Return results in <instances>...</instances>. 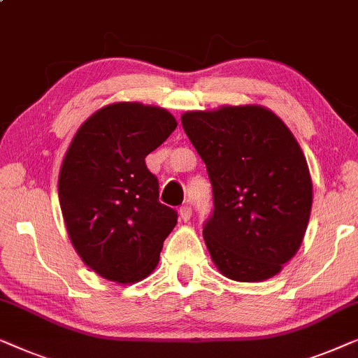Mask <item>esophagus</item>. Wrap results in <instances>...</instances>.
Instances as JSON below:
<instances>
[{
  "label": "esophagus",
  "instance_id": "esophagus-1",
  "mask_svg": "<svg viewBox=\"0 0 358 358\" xmlns=\"http://www.w3.org/2000/svg\"><path fill=\"white\" fill-rule=\"evenodd\" d=\"M191 213H193V210H191L189 206H183V208L180 209V217H181V220H185V222H188V220L191 219Z\"/></svg>",
  "mask_w": 358,
  "mask_h": 358
}]
</instances>
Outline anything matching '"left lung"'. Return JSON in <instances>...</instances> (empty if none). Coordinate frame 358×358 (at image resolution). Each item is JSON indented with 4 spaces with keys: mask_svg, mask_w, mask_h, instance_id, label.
<instances>
[{
    "mask_svg": "<svg viewBox=\"0 0 358 358\" xmlns=\"http://www.w3.org/2000/svg\"><path fill=\"white\" fill-rule=\"evenodd\" d=\"M181 124L213 185L203 236L214 264L238 282L279 274L303 241L313 203L294 134L261 105L186 112Z\"/></svg>",
    "mask_w": 358,
    "mask_h": 358,
    "instance_id": "left-lung-1",
    "label": "left lung"
}]
</instances>
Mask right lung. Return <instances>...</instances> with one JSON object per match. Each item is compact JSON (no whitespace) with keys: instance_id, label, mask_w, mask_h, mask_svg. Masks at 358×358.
<instances>
[{"instance_id":"right-lung-1","label":"right lung","mask_w":358,"mask_h":358,"mask_svg":"<svg viewBox=\"0 0 358 358\" xmlns=\"http://www.w3.org/2000/svg\"><path fill=\"white\" fill-rule=\"evenodd\" d=\"M177 124L165 108L118 102L85 120L69 144L59 206L74 250L103 279L139 282L159 264L177 210L159 201L144 159Z\"/></svg>"}]
</instances>
